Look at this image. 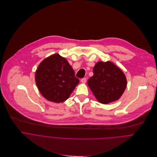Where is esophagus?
I'll return each mask as SVG.
<instances>
[{
    "instance_id": "34e87169",
    "label": "esophagus",
    "mask_w": 157,
    "mask_h": 157,
    "mask_svg": "<svg viewBox=\"0 0 157 157\" xmlns=\"http://www.w3.org/2000/svg\"><path fill=\"white\" fill-rule=\"evenodd\" d=\"M86 82V78H83L81 79V82L83 83H85Z\"/></svg>"
}]
</instances>
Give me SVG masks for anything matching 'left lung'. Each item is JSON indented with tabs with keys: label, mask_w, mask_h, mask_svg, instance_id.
Wrapping results in <instances>:
<instances>
[{
	"label": "left lung",
	"mask_w": 157,
	"mask_h": 157,
	"mask_svg": "<svg viewBox=\"0 0 157 157\" xmlns=\"http://www.w3.org/2000/svg\"><path fill=\"white\" fill-rule=\"evenodd\" d=\"M88 85L97 100L108 104L117 100L127 85L123 72L111 62H98L93 67V75Z\"/></svg>",
	"instance_id": "8db88e82"
}]
</instances>
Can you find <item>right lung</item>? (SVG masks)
I'll use <instances>...</instances> for the list:
<instances>
[{"instance_id":"add662e5","label":"right lung","mask_w":157,"mask_h":157,"mask_svg":"<svg viewBox=\"0 0 157 157\" xmlns=\"http://www.w3.org/2000/svg\"><path fill=\"white\" fill-rule=\"evenodd\" d=\"M35 80L41 95L54 103L67 100L79 83L67 60L58 54L41 62L36 71Z\"/></svg>"}]
</instances>
